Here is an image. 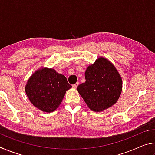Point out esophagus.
<instances>
[{"label":"esophagus","instance_id":"1","mask_svg":"<svg viewBox=\"0 0 155 155\" xmlns=\"http://www.w3.org/2000/svg\"><path fill=\"white\" fill-rule=\"evenodd\" d=\"M78 83L77 82V83H75V84H74V85H72V87H74V88H77V86H78Z\"/></svg>","mask_w":155,"mask_h":155}]
</instances>
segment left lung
<instances>
[{"label": "left lung", "mask_w": 155, "mask_h": 155, "mask_svg": "<svg viewBox=\"0 0 155 155\" xmlns=\"http://www.w3.org/2000/svg\"><path fill=\"white\" fill-rule=\"evenodd\" d=\"M85 82L77 90L91 110L101 111L116 103L122 92V81L114 65L101 57L89 65Z\"/></svg>", "instance_id": "obj_1"}]
</instances>
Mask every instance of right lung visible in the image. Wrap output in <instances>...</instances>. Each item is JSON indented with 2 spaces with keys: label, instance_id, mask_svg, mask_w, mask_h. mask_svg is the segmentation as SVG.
Returning a JSON list of instances; mask_svg holds the SVG:
<instances>
[{
  "label": "right lung",
  "instance_id": "1",
  "mask_svg": "<svg viewBox=\"0 0 155 155\" xmlns=\"http://www.w3.org/2000/svg\"><path fill=\"white\" fill-rule=\"evenodd\" d=\"M72 85L64 75L53 69L38 70L28 79L26 94L31 103L43 111L52 112L61 104L65 91Z\"/></svg>",
  "mask_w": 155,
  "mask_h": 155
}]
</instances>
